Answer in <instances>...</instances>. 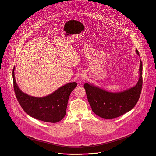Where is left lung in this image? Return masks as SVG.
Masks as SVG:
<instances>
[{"label":"left lung","instance_id":"1","mask_svg":"<svg viewBox=\"0 0 156 156\" xmlns=\"http://www.w3.org/2000/svg\"><path fill=\"white\" fill-rule=\"evenodd\" d=\"M136 52L140 57L138 50ZM139 79L129 89L113 92L90 83H85L84 88L92 111L98 116L112 119L131 111L139 100L142 87V64L140 61Z\"/></svg>","mask_w":156,"mask_h":156}]
</instances>
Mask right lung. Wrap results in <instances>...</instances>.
<instances>
[{"label":"right lung","instance_id":"1","mask_svg":"<svg viewBox=\"0 0 156 156\" xmlns=\"http://www.w3.org/2000/svg\"><path fill=\"white\" fill-rule=\"evenodd\" d=\"M14 71L15 66L12 71L14 92L18 101L26 113L38 120L51 123L58 122L64 118L69 97L77 87L76 82L67 83L47 96L34 97L23 92L19 88Z\"/></svg>","mask_w":156,"mask_h":156}]
</instances>
